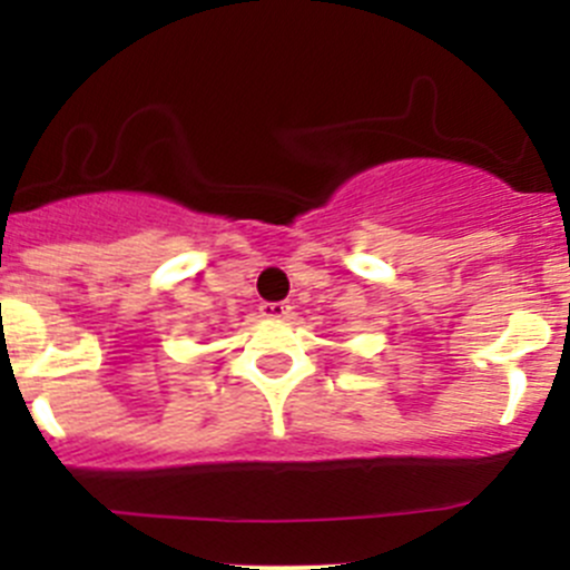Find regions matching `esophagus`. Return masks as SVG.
<instances>
[{
	"mask_svg": "<svg viewBox=\"0 0 570 570\" xmlns=\"http://www.w3.org/2000/svg\"><path fill=\"white\" fill-rule=\"evenodd\" d=\"M258 314H262L264 320H286L292 314V306L289 303H262V306H258Z\"/></svg>",
	"mask_w": 570,
	"mask_h": 570,
	"instance_id": "1",
	"label": "esophagus"
}]
</instances>
